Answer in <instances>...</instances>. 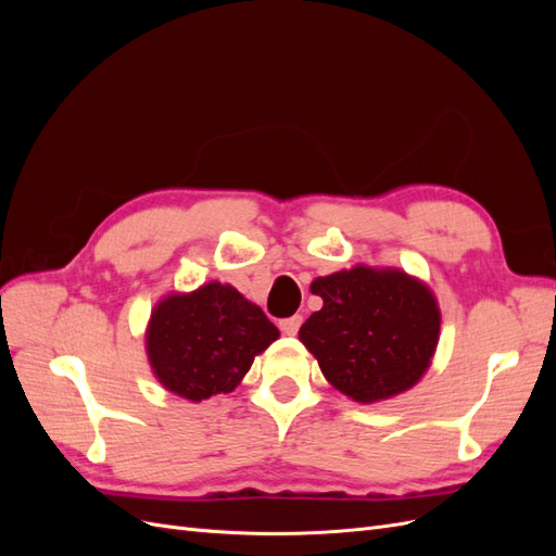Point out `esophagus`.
I'll list each match as a JSON object with an SVG mask.
<instances>
[{
	"instance_id": "1",
	"label": "esophagus",
	"mask_w": 556,
	"mask_h": 556,
	"mask_svg": "<svg viewBox=\"0 0 556 556\" xmlns=\"http://www.w3.org/2000/svg\"><path fill=\"white\" fill-rule=\"evenodd\" d=\"M278 327H280V331L285 336H294L299 331V327H301V315H292L288 319H280Z\"/></svg>"
}]
</instances>
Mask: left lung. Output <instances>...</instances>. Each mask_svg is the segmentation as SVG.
I'll use <instances>...</instances> for the list:
<instances>
[{
	"instance_id": "obj_1",
	"label": "left lung",
	"mask_w": 556,
	"mask_h": 556,
	"mask_svg": "<svg viewBox=\"0 0 556 556\" xmlns=\"http://www.w3.org/2000/svg\"><path fill=\"white\" fill-rule=\"evenodd\" d=\"M323 296L299 329L331 387L378 403L415 387L435 355L441 308L425 280L401 268L357 264L311 282Z\"/></svg>"
}]
</instances>
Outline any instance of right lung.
I'll use <instances>...</instances> for the list:
<instances>
[{
    "label": "right lung",
    "instance_id": "right-lung-1",
    "mask_svg": "<svg viewBox=\"0 0 556 556\" xmlns=\"http://www.w3.org/2000/svg\"><path fill=\"white\" fill-rule=\"evenodd\" d=\"M278 336L257 304L211 280L157 301L146 327V355L166 392L199 403L237 390Z\"/></svg>",
    "mask_w": 556,
    "mask_h": 556
}]
</instances>
